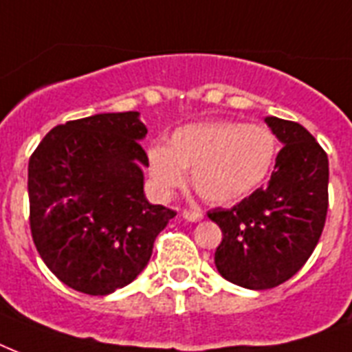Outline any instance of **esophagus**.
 <instances>
[{
    "mask_svg": "<svg viewBox=\"0 0 352 352\" xmlns=\"http://www.w3.org/2000/svg\"><path fill=\"white\" fill-rule=\"evenodd\" d=\"M182 217L190 223H199V221L203 219V214L201 212H195V210H184L182 212Z\"/></svg>",
    "mask_w": 352,
    "mask_h": 352,
    "instance_id": "esophagus-1",
    "label": "esophagus"
}]
</instances>
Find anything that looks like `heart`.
<instances>
[{
    "mask_svg": "<svg viewBox=\"0 0 352 352\" xmlns=\"http://www.w3.org/2000/svg\"><path fill=\"white\" fill-rule=\"evenodd\" d=\"M278 155V138L261 124L212 120L179 127L168 146L148 149L149 175L168 197L192 171L195 192L212 204H230L261 186Z\"/></svg>",
    "mask_w": 352,
    "mask_h": 352,
    "instance_id": "1",
    "label": "heart"
}]
</instances>
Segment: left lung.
<instances>
[{"instance_id":"1","label":"left lung","mask_w":352,"mask_h":352,"mask_svg":"<svg viewBox=\"0 0 352 352\" xmlns=\"http://www.w3.org/2000/svg\"><path fill=\"white\" fill-rule=\"evenodd\" d=\"M265 122L283 144L268 184L234 208L208 212L223 232L215 267L230 283L250 290L278 287L305 265L329 206V159L316 138L298 122Z\"/></svg>"}]
</instances>
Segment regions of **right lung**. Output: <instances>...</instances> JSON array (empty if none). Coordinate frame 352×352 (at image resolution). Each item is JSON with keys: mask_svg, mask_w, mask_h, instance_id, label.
Returning a JSON list of instances; mask_svg holds the SVG:
<instances>
[{"mask_svg": "<svg viewBox=\"0 0 352 352\" xmlns=\"http://www.w3.org/2000/svg\"><path fill=\"white\" fill-rule=\"evenodd\" d=\"M140 113H98L52 127L29 160L30 232L62 283L106 296L148 265L175 212L144 195Z\"/></svg>", "mask_w": 352, "mask_h": 352, "instance_id": "add662e5", "label": "right lung"}]
</instances>
